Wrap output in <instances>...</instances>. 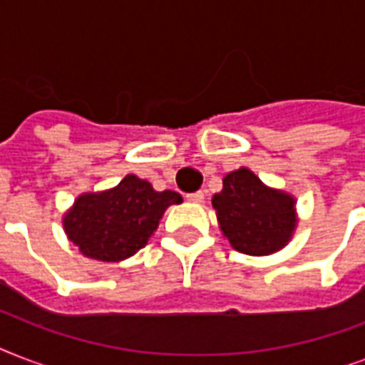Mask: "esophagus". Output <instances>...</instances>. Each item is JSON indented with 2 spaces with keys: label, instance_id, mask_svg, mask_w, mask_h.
Returning <instances> with one entry per match:
<instances>
[{
  "label": "esophagus",
  "instance_id": "esophagus-1",
  "mask_svg": "<svg viewBox=\"0 0 365 365\" xmlns=\"http://www.w3.org/2000/svg\"><path fill=\"white\" fill-rule=\"evenodd\" d=\"M185 199L189 200V202H195V205H200L202 200H205V193L202 191H197V193H189Z\"/></svg>",
  "mask_w": 365,
  "mask_h": 365
}]
</instances>
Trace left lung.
Masks as SVG:
<instances>
[{"mask_svg": "<svg viewBox=\"0 0 365 365\" xmlns=\"http://www.w3.org/2000/svg\"><path fill=\"white\" fill-rule=\"evenodd\" d=\"M295 202L292 195L265 185L246 166L229 172L222 191L212 197L223 237L248 255H271L292 240L297 229Z\"/></svg>", "mask_w": 365, "mask_h": 365, "instance_id": "left-lung-1", "label": "left lung"}]
</instances>
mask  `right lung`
<instances>
[{
    "label": "right lung",
    "instance_id": "1",
    "mask_svg": "<svg viewBox=\"0 0 365 365\" xmlns=\"http://www.w3.org/2000/svg\"><path fill=\"white\" fill-rule=\"evenodd\" d=\"M182 200L176 191H155L149 182L126 174L115 187L79 195L62 225L85 257L117 263L143 248L166 208Z\"/></svg>",
    "mask_w": 365,
    "mask_h": 365
}]
</instances>
